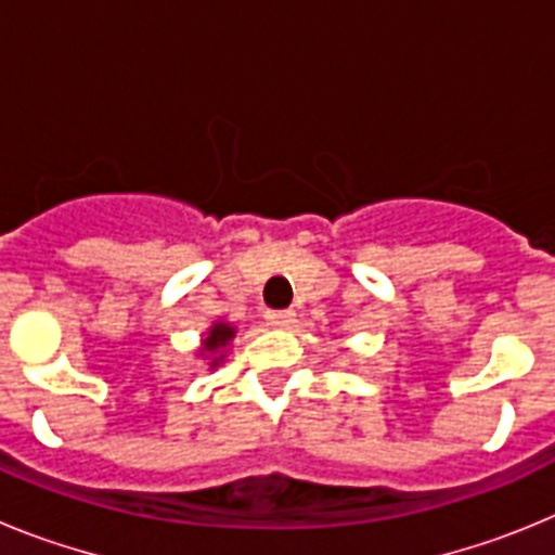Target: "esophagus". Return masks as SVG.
<instances>
[{
  "label": "esophagus",
  "instance_id": "1",
  "mask_svg": "<svg viewBox=\"0 0 555 555\" xmlns=\"http://www.w3.org/2000/svg\"><path fill=\"white\" fill-rule=\"evenodd\" d=\"M267 325L272 327H288L294 322V311H267Z\"/></svg>",
  "mask_w": 555,
  "mask_h": 555
}]
</instances>
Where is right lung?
<instances>
[{
	"mask_svg": "<svg viewBox=\"0 0 555 555\" xmlns=\"http://www.w3.org/2000/svg\"><path fill=\"white\" fill-rule=\"evenodd\" d=\"M233 336H235V327L228 325V322H214V325L208 327V333H205L199 352L210 358V364H208L210 370L222 364V361H224L222 352H224V347L233 341Z\"/></svg>",
	"mask_w": 555,
	"mask_h": 555,
	"instance_id": "1",
	"label": "right lung"
}]
</instances>
